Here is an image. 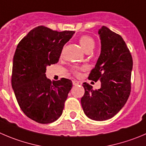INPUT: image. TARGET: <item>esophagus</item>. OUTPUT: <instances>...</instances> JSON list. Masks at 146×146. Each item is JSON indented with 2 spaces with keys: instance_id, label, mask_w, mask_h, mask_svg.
Returning a JSON list of instances; mask_svg holds the SVG:
<instances>
[{
  "instance_id": "obj_1",
  "label": "esophagus",
  "mask_w": 146,
  "mask_h": 146,
  "mask_svg": "<svg viewBox=\"0 0 146 146\" xmlns=\"http://www.w3.org/2000/svg\"><path fill=\"white\" fill-rule=\"evenodd\" d=\"M80 83V82L77 81V80H73V81H72V84H73V85H78Z\"/></svg>"
}]
</instances>
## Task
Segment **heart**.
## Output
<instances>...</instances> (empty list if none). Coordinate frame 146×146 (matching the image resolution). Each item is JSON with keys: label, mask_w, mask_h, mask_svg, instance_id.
Returning a JSON list of instances; mask_svg holds the SVG:
<instances>
[{"label": "heart", "mask_w": 146, "mask_h": 146, "mask_svg": "<svg viewBox=\"0 0 146 146\" xmlns=\"http://www.w3.org/2000/svg\"><path fill=\"white\" fill-rule=\"evenodd\" d=\"M80 44L85 51L92 50L93 48L95 47V41L92 37L89 36H82L80 38ZM74 72L76 74H79L77 69H74Z\"/></svg>", "instance_id": "b5f03b06"}]
</instances>
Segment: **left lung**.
Segmentation results:
<instances>
[{
  "instance_id": "obj_1",
  "label": "left lung",
  "mask_w": 146,
  "mask_h": 146,
  "mask_svg": "<svg viewBox=\"0 0 146 146\" xmlns=\"http://www.w3.org/2000/svg\"><path fill=\"white\" fill-rule=\"evenodd\" d=\"M101 53L89 80H100L101 87L83 83L84 95L81 99L82 109L89 118L102 121L112 118L123 108L131 89V54L121 36L106 26L99 29Z\"/></svg>"
}]
</instances>
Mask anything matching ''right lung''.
<instances>
[{"mask_svg": "<svg viewBox=\"0 0 146 146\" xmlns=\"http://www.w3.org/2000/svg\"><path fill=\"white\" fill-rule=\"evenodd\" d=\"M74 31H57L39 26L19 43L13 56L11 84L23 113L42 124L56 121L72 87L70 80L51 81L46 66L59 62L64 44Z\"/></svg>", "mask_w": 146, "mask_h": 146, "instance_id": "right-lung-1", "label": "right lung"}]
</instances>
